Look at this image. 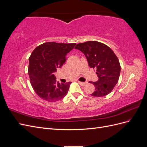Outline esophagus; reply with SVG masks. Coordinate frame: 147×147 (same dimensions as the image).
Listing matches in <instances>:
<instances>
[{"label":"esophagus","instance_id":"obj_1","mask_svg":"<svg viewBox=\"0 0 147 147\" xmlns=\"http://www.w3.org/2000/svg\"><path fill=\"white\" fill-rule=\"evenodd\" d=\"M78 83H79L80 84L81 86H85L86 84H87V83H86V82H79V81H78Z\"/></svg>","mask_w":147,"mask_h":147}]
</instances>
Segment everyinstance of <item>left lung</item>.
Instances as JSON below:
<instances>
[{
	"label": "left lung",
	"mask_w": 147,
	"mask_h": 147,
	"mask_svg": "<svg viewBox=\"0 0 147 147\" xmlns=\"http://www.w3.org/2000/svg\"><path fill=\"white\" fill-rule=\"evenodd\" d=\"M75 48L84 53L90 67L96 70L99 77L97 82H90L95 87V91L91 95L100 97L109 94L117 84L121 71L116 55L107 45L96 41L80 43Z\"/></svg>",
	"instance_id": "8db88e82"
}]
</instances>
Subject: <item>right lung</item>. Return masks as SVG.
Segmentation results:
<instances>
[{
    "mask_svg": "<svg viewBox=\"0 0 147 147\" xmlns=\"http://www.w3.org/2000/svg\"><path fill=\"white\" fill-rule=\"evenodd\" d=\"M75 43L46 42L35 48L30 56L28 74L34 91L46 101L53 102L64 98L71 82H56L54 73L66 61V56Z\"/></svg>",
    "mask_w": 147,
    "mask_h": 147,
    "instance_id": "1",
    "label": "right lung"
}]
</instances>
